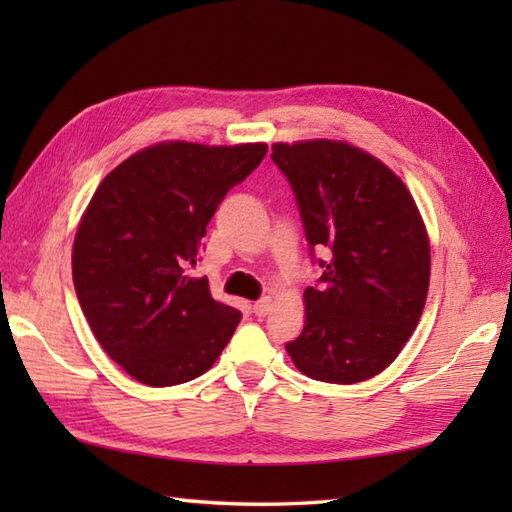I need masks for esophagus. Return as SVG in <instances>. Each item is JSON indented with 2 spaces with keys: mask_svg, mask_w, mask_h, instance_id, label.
<instances>
[{
  "mask_svg": "<svg viewBox=\"0 0 512 512\" xmlns=\"http://www.w3.org/2000/svg\"><path fill=\"white\" fill-rule=\"evenodd\" d=\"M270 308H273V303H270V299H259L253 303V312L257 314V317H266V314L270 312Z\"/></svg>",
  "mask_w": 512,
  "mask_h": 512,
  "instance_id": "34e87169",
  "label": "esophagus"
}]
</instances>
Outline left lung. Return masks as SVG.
Wrapping results in <instances>:
<instances>
[{"label": "left lung", "instance_id": "1", "mask_svg": "<svg viewBox=\"0 0 512 512\" xmlns=\"http://www.w3.org/2000/svg\"><path fill=\"white\" fill-rule=\"evenodd\" d=\"M290 182L319 286L306 325L286 343L292 363L323 383L354 385L394 363L416 330L429 290V237L394 171L339 140L273 145Z\"/></svg>", "mask_w": 512, "mask_h": 512}]
</instances>
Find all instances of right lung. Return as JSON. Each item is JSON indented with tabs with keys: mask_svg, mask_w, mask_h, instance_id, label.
<instances>
[{
	"mask_svg": "<svg viewBox=\"0 0 512 512\" xmlns=\"http://www.w3.org/2000/svg\"><path fill=\"white\" fill-rule=\"evenodd\" d=\"M268 145L158 143L107 173L72 248L81 310L107 356L149 387L202 376L242 314L191 277L217 204Z\"/></svg>",
	"mask_w": 512,
	"mask_h": 512,
	"instance_id": "right-lung-1",
	"label": "right lung"
}]
</instances>
